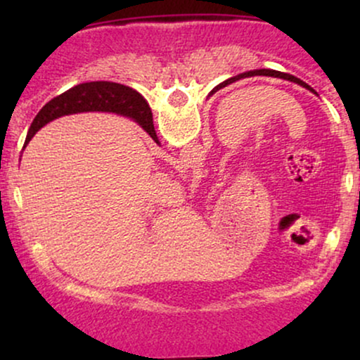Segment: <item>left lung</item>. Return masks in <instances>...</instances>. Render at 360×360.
Returning <instances> with one entry per match:
<instances>
[{
	"label": "left lung",
	"mask_w": 360,
	"mask_h": 360,
	"mask_svg": "<svg viewBox=\"0 0 360 360\" xmlns=\"http://www.w3.org/2000/svg\"><path fill=\"white\" fill-rule=\"evenodd\" d=\"M243 76H245V77H247V76H269V77H281V79H288V81H291V82H296V84L303 86V88H307V89H311V88H309V86L307 84V82H303V81H301V79H298V77L291 76V74H286V72L274 71V69H254V71L243 72V74H240V76L230 77V79H226L225 82H221V84H220V88H221V86L229 84V82H233V81H237L238 77H243Z\"/></svg>",
	"instance_id": "8db88e82"
}]
</instances>
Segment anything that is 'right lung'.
<instances>
[{
  "mask_svg": "<svg viewBox=\"0 0 360 360\" xmlns=\"http://www.w3.org/2000/svg\"><path fill=\"white\" fill-rule=\"evenodd\" d=\"M77 111L79 113L81 111H113V113L128 115L150 135L152 140L157 142L150 108H148L142 94H139L137 91L128 88V86L117 84V82L96 81L74 86V88L49 101L39 111L34 123L28 128L25 146L49 122L64 117V115L77 113Z\"/></svg>",
  "mask_w": 360,
  "mask_h": 360,
  "instance_id": "right-lung-1",
  "label": "right lung"
}]
</instances>
